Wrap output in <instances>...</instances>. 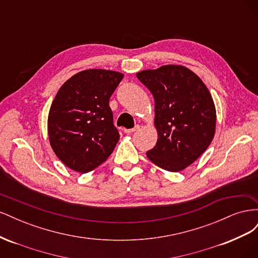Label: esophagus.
Segmentation results:
<instances>
[{
  "label": "esophagus",
  "mask_w": 258,
  "mask_h": 258,
  "mask_svg": "<svg viewBox=\"0 0 258 258\" xmlns=\"http://www.w3.org/2000/svg\"><path fill=\"white\" fill-rule=\"evenodd\" d=\"M139 128H140V126H139V124H137V126H135L134 128H131V129H124L123 131H124V134H132V132L137 131Z\"/></svg>",
  "instance_id": "1"
}]
</instances>
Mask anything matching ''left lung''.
I'll return each instance as SVG.
<instances>
[{
	"instance_id": "left-lung-1",
	"label": "left lung",
	"mask_w": 258,
	"mask_h": 258,
	"mask_svg": "<svg viewBox=\"0 0 258 258\" xmlns=\"http://www.w3.org/2000/svg\"><path fill=\"white\" fill-rule=\"evenodd\" d=\"M155 100L157 143L146 153L159 168L178 172L199 158L215 134L212 96L199 77L182 66H163L137 74Z\"/></svg>"
}]
</instances>
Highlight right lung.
Listing matches in <instances>:
<instances>
[{"mask_svg":"<svg viewBox=\"0 0 258 258\" xmlns=\"http://www.w3.org/2000/svg\"><path fill=\"white\" fill-rule=\"evenodd\" d=\"M121 73L86 70L61 86L48 115V136L57 157L76 172L103 163L119 140L108 102Z\"/></svg>","mask_w":258,"mask_h":258,"instance_id":"right-lung-1","label":"right lung"}]
</instances>
